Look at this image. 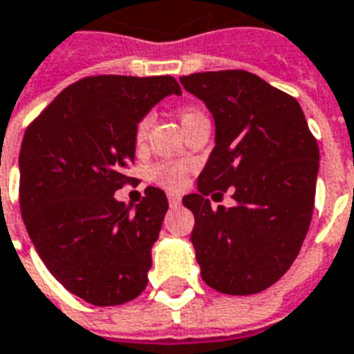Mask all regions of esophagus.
Wrapping results in <instances>:
<instances>
[{"label": "esophagus", "instance_id": "esophagus-1", "mask_svg": "<svg viewBox=\"0 0 354 354\" xmlns=\"http://www.w3.org/2000/svg\"><path fill=\"white\" fill-rule=\"evenodd\" d=\"M180 203H182V198H180V195H176V193H169V204L172 206V208H176V206H180Z\"/></svg>", "mask_w": 354, "mask_h": 354}]
</instances>
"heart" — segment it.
<instances>
[{
    "label": "heart",
    "instance_id": "1",
    "mask_svg": "<svg viewBox=\"0 0 354 354\" xmlns=\"http://www.w3.org/2000/svg\"><path fill=\"white\" fill-rule=\"evenodd\" d=\"M178 116H180V122L182 125H189L191 122H195L197 118L204 116L203 112L195 109V106H185L182 111L178 112ZM151 118L146 116L140 120V124L137 127V142H142L146 135H148V127H150ZM185 167L184 163H170V161H163V163H157L151 167L150 170V178L153 182H157L159 185H165V187H169V189H180L182 185H184L185 180Z\"/></svg>",
    "mask_w": 354,
    "mask_h": 354
}]
</instances>
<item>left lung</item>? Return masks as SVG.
I'll list each match as a JSON object with an SVG mask.
<instances>
[{"label":"left lung","instance_id":"1","mask_svg":"<svg viewBox=\"0 0 354 354\" xmlns=\"http://www.w3.org/2000/svg\"><path fill=\"white\" fill-rule=\"evenodd\" d=\"M216 124L197 193L191 242L201 276L225 295H255L289 270L311 223L319 146L295 97L248 71L182 77ZM235 187L234 207L211 210L210 192ZM221 195V193H217Z\"/></svg>","mask_w":354,"mask_h":354}]
</instances>
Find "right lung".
I'll use <instances>...</instances> for the list:
<instances>
[{
  "label": "right lung",
  "instance_id": "obj_1",
  "mask_svg": "<svg viewBox=\"0 0 354 354\" xmlns=\"http://www.w3.org/2000/svg\"><path fill=\"white\" fill-rule=\"evenodd\" d=\"M169 95H182L172 77L82 78L24 135L18 167L28 234L52 276L93 306L129 302L148 283L169 201L159 187L144 191L137 206L114 193L129 182L140 120Z\"/></svg>",
  "mask_w": 354,
  "mask_h": 354
}]
</instances>
